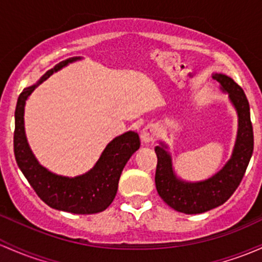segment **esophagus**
<instances>
[{
    "instance_id": "obj_1",
    "label": "esophagus",
    "mask_w": 262,
    "mask_h": 262,
    "mask_svg": "<svg viewBox=\"0 0 262 262\" xmlns=\"http://www.w3.org/2000/svg\"><path fill=\"white\" fill-rule=\"evenodd\" d=\"M158 136H159V133H158L157 128L154 125H146L140 132V138H142L143 143H145V144L153 143L154 140H157Z\"/></svg>"
}]
</instances>
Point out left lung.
<instances>
[{
  "instance_id": "obj_1",
  "label": "left lung",
  "mask_w": 262,
  "mask_h": 262,
  "mask_svg": "<svg viewBox=\"0 0 262 262\" xmlns=\"http://www.w3.org/2000/svg\"><path fill=\"white\" fill-rule=\"evenodd\" d=\"M211 77L219 82L221 91L228 93L237 114L236 140L231 157L225 165L208 179L186 182L175 173L168 145L160 142L155 146L158 157L155 186L158 194L170 208L184 214H201L223 205L243 180L254 150L250 105L243 88L226 74L212 73Z\"/></svg>"
}]
</instances>
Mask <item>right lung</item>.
<instances>
[{
  "mask_svg": "<svg viewBox=\"0 0 262 262\" xmlns=\"http://www.w3.org/2000/svg\"><path fill=\"white\" fill-rule=\"evenodd\" d=\"M82 59L72 57L46 72L36 84L25 88L14 112L13 149L18 168L41 199L56 210L72 214H97L108 208L116 198L120 174L126 162L139 149L136 132H126L108 143L99 159L87 173L70 178L54 174L39 164L31 150L25 132V105L32 92L53 73L70 63Z\"/></svg>",
  "mask_w": 262,
  "mask_h": 262,
  "instance_id": "1",
  "label": "right lung"
}]
</instances>
